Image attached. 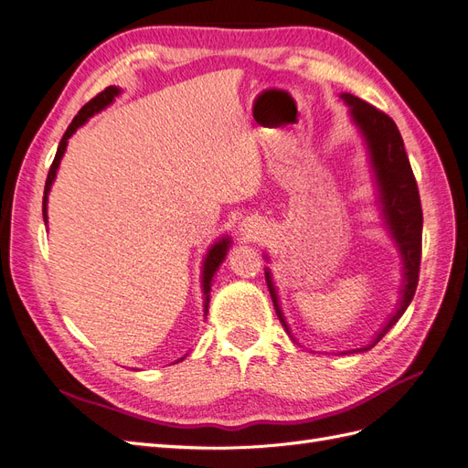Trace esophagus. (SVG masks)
Listing matches in <instances>:
<instances>
[{
	"instance_id": "obj_1",
	"label": "esophagus",
	"mask_w": 468,
	"mask_h": 468,
	"mask_svg": "<svg viewBox=\"0 0 468 468\" xmlns=\"http://www.w3.org/2000/svg\"><path fill=\"white\" fill-rule=\"evenodd\" d=\"M239 226H242V232H248V234H253V232L258 234V230H261V226L258 222H253V218H244Z\"/></svg>"
}]
</instances>
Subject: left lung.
<instances>
[{
  "label": "left lung",
  "instance_id": "left-lung-1",
  "mask_svg": "<svg viewBox=\"0 0 468 468\" xmlns=\"http://www.w3.org/2000/svg\"><path fill=\"white\" fill-rule=\"evenodd\" d=\"M339 99L347 105V115L351 124L356 126L363 144L367 162H369L373 186H375V205L378 208V217L382 226L392 239V244L399 251L402 261V281L399 289V301L385 324L375 332L373 337L367 339L361 346L349 349H332L324 351L325 356H351V353H365L373 349L382 337L388 334L392 325L402 318L406 308L414 299L418 287V273H420V260H421V205L420 193L416 186V177L410 167V160L404 150V140L400 136L399 126L394 121L385 115V112L375 109L373 105L361 101L359 97L351 93H339ZM267 263L269 256L263 253ZM265 281L269 294L275 306V313L282 324V328L291 335L292 342H299L294 337L291 325L282 314L279 289L273 281L271 269L265 267ZM316 353V351H314Z\"/></svg>",
  "mask_w": 468,
  "mask_h": 468
}]
</instances>
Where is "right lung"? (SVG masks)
<instances>
[{"instance_id":"add662e5","label":"right lung","mask_w":468,"mask_h":468,"mask_svg":"<svg viewBox=\"0 0 468 468\" xmlns=\"http://www.w3.org/2000/svg\"><path fill=\"white\" fill-rule=\"evenodd\" d=\"M122 93L121 88L117 86H109L105 91L99 93L97 97H93L90 103L83 105L80 109V112L76 115V119L72 121V124L68 126V131L64 133L60 144H58V150H56V155H54V162L50 165V172H48V177H47V186H45V197H42V218H45V224L48 226V195H50V189H52V183L56 179V174H58V167H60V162L64 158L66 154V148H68V140L74 136V133L80 129V126L86 124L93 115H97V112H101L103 109H107L115 99ZM232 248V238L229 234H224L220 238H217L215 242H212L205 253L203 258V265H201V291H203V318L207 320V314H208V303H210V287H212V281H215V275L220 269L222 261L226 260V253H229V250ZM187 357L181 356L179 359H176L174 363H179ZM134 371H140V369H134Z\"/></svg>"}]
</instances>
